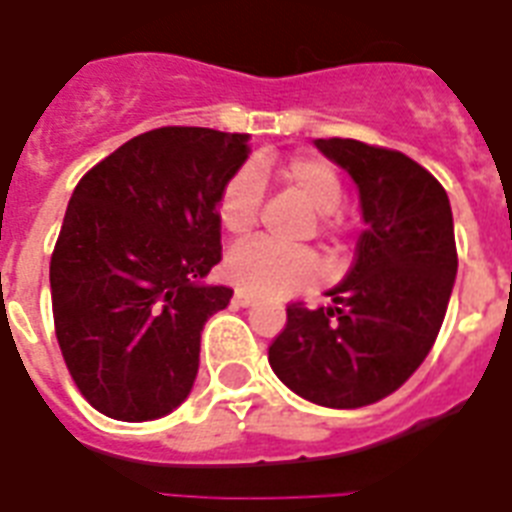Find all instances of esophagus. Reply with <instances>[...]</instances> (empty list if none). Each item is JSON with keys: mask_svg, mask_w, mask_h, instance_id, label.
<instances>
[{"mask_svg": "<svg viewBox=\"0 0 512 512\" xmlns=\"http://www.w3.org/2000/svg\"><path fill=\"white\" fill-rule=\"evenodd\" d=\"M233 304L235 307H252V304H255V296H249V293H244V290H235Z\"/></svg>", "mask_w": 512, "mask_h": 512, "instance_id": "obj_1", "label": "esophagus"}]
</instances>
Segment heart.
Instances as JSON below:
<instances>
[{
  "instance_id": "obj_1",
  "label": "heart",
  "mask_w": 512,
  "mask_h": 512,
  "mask_svg": "<svg viewBox=\"0 0 512 512\" xmlns=\"http://www.w3.org/2000/svg\"><path fill=\"white\" fill-rule=\"evenodd\" d=\"M282 180L315 216H329L343 202V183L323 158L299 156L290 161ZM263 180L255 167L235 172L219 197V222L230 235H246L257 222ZM224 277L249 296L282 299L321 277V263L304 249H279L266 241H249L224 257Z\"/></svg>"
}]
</instances>
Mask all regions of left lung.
Instances as JSON below:
<instances>
[{
    "mask_svg": "<svg viewBox=\"0 0 512 512\" xmlns=\"http://www.w3.org/2000/svg\"><path fill=\"white\" fill-rule=\"evenodd\" d=\"M359 191L365 230L329 307H288L268 348L282 384L326 408H362L406 384L439 337L458 274L447 191L397 150L315 139Z\"/></svg>",
    "mask_w": 512,
    "mask_h": 512,
    "instance_id": "8db88e82",
    "label": "left lung"
}]
</instances>
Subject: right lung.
Segmentation results:
<instances>
[{"mask_svg":"<svg viewBox=\"0 0 512 512\" xmlns=\"http://www.w3.org/2000/svg\"><path fill=\"white\" fill-rule=\"evenodd\" d=\"M249 153L246 134L156 128L73 191L51 255V307L65 365L106 417L147 422L189 397L202 329L233 299L202 279L222 260L219 197Z\"/></svg>","mask_w":512,"mask_h":512,"instance_id":"right-lung-1","label":"right lung"}]
</instances>
